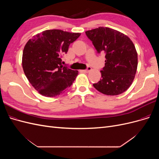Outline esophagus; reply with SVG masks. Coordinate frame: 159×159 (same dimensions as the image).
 Returning a JSON list of instances; mask_svg holds the SVG:
<instances>
[{
    "label": "esophagus",
    "instance_id": "34e87169",
    "mask_svg": "<svg viewBox=\"0 0 159 159\" xmlns=\"http://www.w3.org/2000/svg\"><path fill=\"white\" fill-rule=\"evenodd\" d=\"M91 70V67H88L87 70H82V71L84 72H85V73H88L89 71H90Z\"/></svg>",
    "mask_w": 159,
    "mask_h": 159
}]
</instances>
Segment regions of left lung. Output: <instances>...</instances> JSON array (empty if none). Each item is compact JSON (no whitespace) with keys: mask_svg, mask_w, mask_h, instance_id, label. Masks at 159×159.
<instances>
[{"mask_svg":"<svg viewBox=\"0 0 159 159\" xmlns=\"http://www.w3.org/2000/svg\"><path fill=\"white\" fill-rule=\"evenodd\" d=\"M96 50L105 53L102 78L93 87L107 95H117L125 91L135 77L138 56L132 40L123 33L107 27L85 32Z\"/></svg>","mask_w":159,"mask_h":159,"instance_id":"left-lung-1","label":"left lung"}]
</instances>
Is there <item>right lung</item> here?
<instances>
[{"label": "right lung", "mask_w": 159, "mask_h": 159, "mask_svg": "<svg viewBox=\"0 0 159 159\" xmlns=\"http://www.w3.org/2000/svg\"><path fill=\"white\" fill-rule=\"evenodd\" d=\"M81 35L61 30H47L27 42L23 50L22 64L29 82L40 94L52 98L59 95L73 84L78 70L61 64V56Z\"/></svg>", "instance_id": "right-lung-1"}]
</instances>
